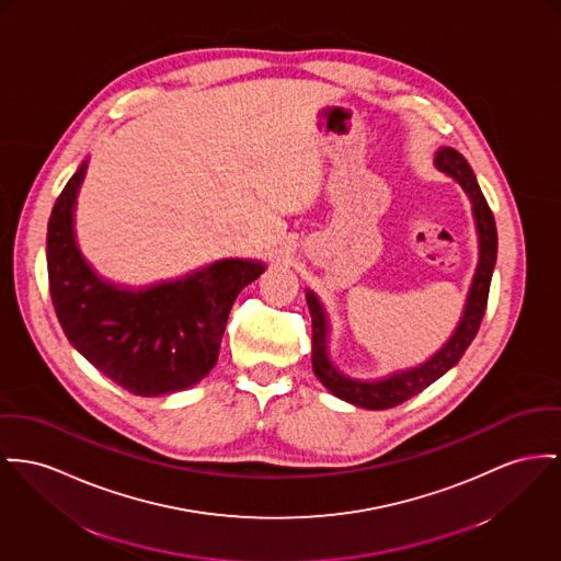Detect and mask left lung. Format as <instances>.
<instances>
[{
	"mask_svg": "<svg viewBox=\"0 0 561 561\" xmlns=\"http://www.w3.org/2000/svg\"><path fill=\"white\" fill-rule=\"evenodd\" d=\"M434 165L450 176L455 183H459V187L463 188V193L468 195L472 204L477 236H479V263L466 296L461 317L453 334L434 355H430L423 364L393 370L378 378H357V376L342 373L330 355L332 328H330L328 310L314 291L306 289V301L312 317V373L330 393L359 409L385 411L421 393L425 387H430L434 380L447 374L461 359V355L477 336L485 314L491 274L497 257V231H495L493 215L486 206L485 195L477 183V176L470 163L463 159L461 152L450 147H440L436 150Z\"/></svg>",
	"mask_w": 561,
	"mask_h": 561,
	"instance_id": "8db88e82",
	"label": "left lung"
}]
</instances>
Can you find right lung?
<instances>
[{
	"label": "right lung",
	"instance_id": "right-lung-1",
	"mask_svg": "<svg viewBox=\"0 0 561 561\" xmlns=\"http://www.w3.org/2000/svg\"><path fill=\"white\" fill-rule=\"evenodd\" d=\"M84 159L57 197L46 236L50 298L76 351L136 396H172L197 385L219 357L229 310L265 263L219 260L179 278L127 287L102 276L76 240Z\"/></svg>",
	"mask_w": 561,
	"mask_h": 561
}]
</instances>
